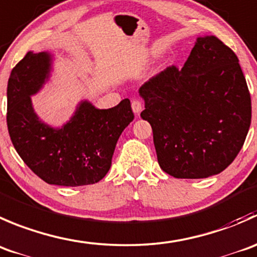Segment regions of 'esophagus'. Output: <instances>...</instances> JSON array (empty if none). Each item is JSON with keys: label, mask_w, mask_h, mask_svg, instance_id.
Listing matches in <instances>:
<instances>
[{"label": "esophagus", "mask_w": 257, "mask_h": 257, "mask_svg": "<svg viewBox=\"0 0 257 257\" xmlns=\"http://www.w3.org/2000/svg\"><path fill=\"white\" fill-rule=\"evenodd\" d=\"M131 106L134 112L136 113V115H140V112H141L142 108H144V101L140 100V98H135V100L132 101Z\"/></svg>", "instance_id": "1"}]
</instances>
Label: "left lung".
I'll return each mask as SVG.
<instances>
[{
    "label": "left lung",
    "mask_w": 257,
    "mask_h": 257,
    "mask_svg": "<svg viewBox=\"0 0 257 257\" xmlns=\"http://www.w3.org/2000/svg\"><path fill=\"white\" fill-rule=\"evenodd\" d=\"M140 95L160 167L176 179L220 174L243 146L250 92L237 56L217 37H199L184 67L161 71Z\"/></svg>",
    "instance_id": "8db88e82"
}]
</instances>
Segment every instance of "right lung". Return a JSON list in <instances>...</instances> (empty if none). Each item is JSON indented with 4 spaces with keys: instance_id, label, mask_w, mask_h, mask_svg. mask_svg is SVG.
<instances>
[{
    "instance_id": "obj_1",
    "label": "right lung",
    "mask_w": 257,
    "mask_h": 257,
    "mask_svg": "<svg viewBox=\"0 0 257 257\" xmlns=\"http://www.w3.org/2000/svg\"><path fill=\"white\" fill-rule=\"evenodd\" d=\"M50 71V55H27L12 68L7 86V127L25 164L40 179L58 186L96 184L110 170L116 144L135 118L128 98L107 110L82 102L62 128L37 118L30 96Z\"/></svg>"
}]
</instances>
